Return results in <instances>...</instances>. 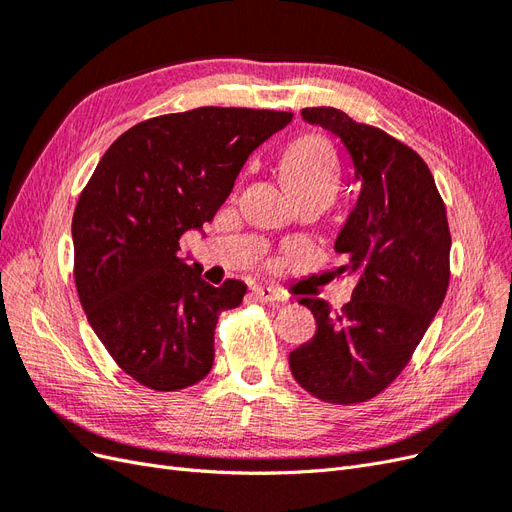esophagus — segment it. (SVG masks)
<instances>
[{"label": "esophagus", "mask_w": 512, "mask_h": 512, "mask_svg": "<svg viewBox=\"0 0 512 512\" xmlns=\"http://www.w3.org/2000/svg\"><path fill=\"white\" fill-rule=\"evenodd\" d=\"M252 294L258 301H265V303H282L286 301L284 294L280 290H273L269 286H256L252 288Z\"/></svg>", "instance_id": "obj_1"}]
</instances>
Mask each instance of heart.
Returning a JSON list of instances; mask_svg holds the SVG:
<instances>
[{
  "label": "heart",
  "mask_w": 512,
  "mask_h": 512,
  "mask_svg": "<svg viewBox=\"0 0 512 512\" xmlns=\"http://www.w3.org/2000/svg\"><path fill=\"white\" fill-rule=\"evenodd\" d=\"M284 177L292 192L327 185L335 190L339 168L331 147L320 136H303L292 143L284 156Z\"/></svg>",
  "instance_id": "obj_1"
}]
</instances>
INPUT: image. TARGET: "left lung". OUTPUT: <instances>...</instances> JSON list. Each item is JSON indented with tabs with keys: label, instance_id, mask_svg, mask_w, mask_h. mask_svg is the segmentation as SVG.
<instances>
[{
	"label": "left lung",
	"instance_id": "left-lung-1",
	"mask_svg": "<svg viewBox=\"0 0 512 512\" xmlns=\"http://www.w3.org/2000/svg\"><path fill=\"white\" fill-rule=\"evenodd\" d=\"M301 115L339 136L361 194L335 241L346 256L339 273L356 280L352 301L335 316L324 301H299L312 309L316 335L290 352V371L320 401L363 404L404 371L438 314L451 280V230L414 149L333 106Z\"/></svg>",
	"mask_w": 512,
	"mask_h": 512
}]
</instances>
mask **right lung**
Wrapping results in <instances>:
<instances>
[{"label": "right lung", "mask_w": 512, "mask_h": 512, "mask_svg": "<svg viewBox=\"0 0 512 512\" xmlns=\"http://www.w3.org/2000/svg\"><path fill=\"white\" fill-rule=\"evenodd\" d=\"M292 113L200 106L136 123L108 147L72 218L74 284L91 329L130 378L181 391L213 367L215 324L247 286L213 288L179 239L224 205L250 153Z\"/></svg>", "instance_id": "right-lung-1"}]
</instances>
